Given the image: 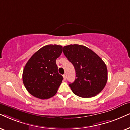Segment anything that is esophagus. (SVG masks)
<instances>
[{"label":"esophagus","mask_w":130,"mask_h":130,"mask_svg":"<svg viewBox=\"0 0 130 130\" xmlns=\"http://www.w3.org/2000/svg\"><path fill=\"white\" fill-rule=\"evenodd\" d=\"M63 80H66V74H63Z\"/></svg>","instance_id":"1"}]
</instances>
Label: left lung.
Wrapping results in <instances>:
<instances>
[{"instance_id": "obj_1", "label": "left lung", "mask_w": 130, "mask_h": 130, "mask_svg": "<svg viewBox=\"0 0 130 130\" xmlns=\"http://www.w3.org/2000/svg\"><path fill=\"white\" fill-rule=\"evenodd\" d=\"M63 52L75 70V81L69 86L82 98H91L101 92L107 81V69L99 56L86 46H64Z\"/></svg>"}]
</instances>
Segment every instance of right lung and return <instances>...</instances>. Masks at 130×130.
<instances>
[{
    "mask_svg": "<svg viewBox=\"0 0 130 130\" xmlns=\"http://www.w3.org/2000/svg\"><path fill=\"white\" fill-rule=\"evenodd\" d=\"M62 46L47 45L32 56L23 73L27 91L39 99H48L56 93L63 77L58 73L56 60L61 55Z\"/></svg>",
    "mask_w": 130,
    "mask_h": 130,
    "instance_id": "1",
    "label": "right lung"
}]
</instances>
